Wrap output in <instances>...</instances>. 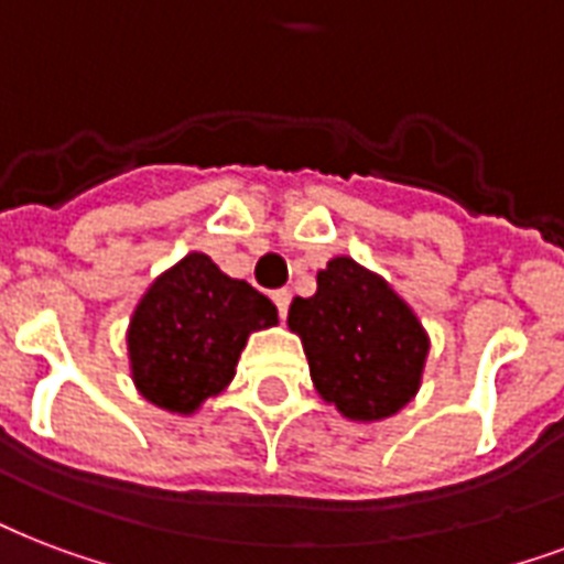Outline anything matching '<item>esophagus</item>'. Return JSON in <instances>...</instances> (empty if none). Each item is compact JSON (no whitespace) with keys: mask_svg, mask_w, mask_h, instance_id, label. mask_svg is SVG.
<instances>
[{"mask_svg":"<svg viewBox=\"0 0 564 564\" xmlns=\"http://www.w3.org/2000/svg\"><path fill=\"white\" fill-rule=\"evenodd\" d=\"M272 301L278 304V313H281V319L286 316V311H290V301H292V292L290 290H274L272 292Z\"/></svg>","mask_w":564,"mask_h":564,"instance_id":"1","label":"esophagus"}]
</instances>
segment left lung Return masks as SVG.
<instances>
[{
	"label": "left lung",
	"instance_id": "left-lung-1",
	"mask_svg": "<svg viewBox=\"0 0 564 564\" xmlns=\"http://www.w3.org/2000/svg\"><path fill=\"white\" fill-rule=\"evenodd\" d=\"M286 325L301 337L316 393L346 420L378 423L416 397L432 346L423 322L351 257L328 260L311 299H292Z\"/></svg>",
	"mask_w": 564,
	"mask_h": 564
}]
</instances>
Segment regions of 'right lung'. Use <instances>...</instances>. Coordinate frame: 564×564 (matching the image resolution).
<instances>
[{"instance_id":"right-lung-1","label":"right lung","mask_w":564,"mask_h":564,"mask_svg":"<svg viewBox=\"0 0 564 564\" xmlns=\"http://www.w3.org/2000/svg\"><path fill=\"white\" fill-rule=\"evenodd\" d=\"M278 325V307L200 251L162 272L132 311L129 372L150 405L195 414L236 376L253 330Z\"/></svg>"}]
</instances>
